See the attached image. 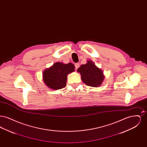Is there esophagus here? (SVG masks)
Wrapping results in <instances>:
<instances>
[{
    "instance_id": "34e87169",
    "label": "esophagus",
    "mask_w": 147,
    "mask_h": 147,
    "mask_svg": "<svg viewBox=\"0 0 147 147\" xmlns=\"http://www.w3.org/2000/svg\"><path fill=\"white\" fill-rule=\"evenodd\" d=\"M75 67H76V69H78L79 67V63H76L75 64Z\"/></svg>"
}]
</instances>
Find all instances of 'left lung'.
I'll list each match as a JSON object with an SVG mask.
<instances>
[{
	"instance_id": "1",
	"label": "left lung",
	"mask_w": 147,
	"mask_h": 147,
	"mask_svg": "<svg viewBox=\"0 0 147 147\" xmlns=\"http://www.w3.org/2000/svg\"><path fill=\"white\" fill-rule=\"evenodd\" d=\"M77 71L80 74L83 82L91 87L100 86L105 78L103 71L90 60H88L86 64L81 65Z\"/></svg>"
}]
</instances>
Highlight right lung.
Segmentation results:
<instances>
[{"instance_id":"obj_1","label":"right lung","mask_w":147,"mask_h":147,"mask_svg":"<svg viewBox=\"0 0 147 147\" xmlns=\"http://www.w3.org/2000/svg\"><path fill=\"white\" fill-rule=\"evenodd\" d=\"M75 66L71 63L56 62L43 71L44 83L52 90H58L66 86L67 76L74 71Z\"/></svg>"}]
</instances>
